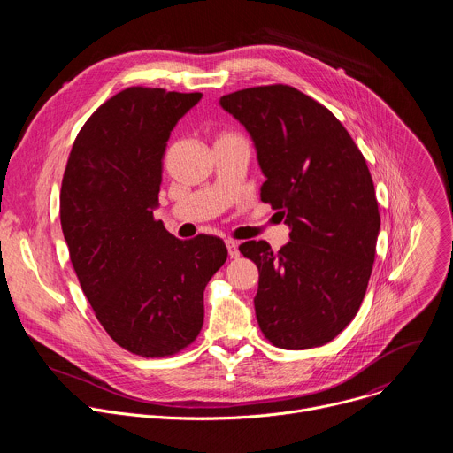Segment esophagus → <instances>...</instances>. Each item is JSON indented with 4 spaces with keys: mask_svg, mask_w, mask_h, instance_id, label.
<instances>
[{
    "mask_svg": "<svg viewBox=\"0 0 453 453\" xmlns=\"http://www.w3.org/2000/svg\"><path fill=\"white\" fill-rule=\"evenodd\" d=\"M226 245H227V252H229V256H231V257H238V256H240L238 242H234V240H227V242H226Z\"/></svg>",
    "mask_w": 453,
    "mask_h": 453,
    "instance_id": "1",
    "label": "esophagus"
}]
</instances>
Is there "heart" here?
I'll list each match as a JSON object with an SVG mask.
<instances>
[{"instance_id":"1","label":"heart","mask_w":453,"mask_h":453,"mask_svg":"<svg viewBox=\"0 0 453 453\" xmlns=\"http://www.w3.org/2000/svg\"><path fill=\"white\" fill-rule=\"evenodd\" d=\"M229 138H236L234 134H231V133H222L219 138H217V142H222V140H229Z\"/></svg>"}]
</instances>
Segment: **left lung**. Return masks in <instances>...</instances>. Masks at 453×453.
<instances>
[{
  "mask_svg": "<svg viewBox=\"0 0 453 453\" xmlns=\"http://www.w3.org/2000/svg\"><path fill=\"white\" fill-rule=\"evenodd\" d=\"M220 105L254 142L262 201L292 229L278 252L240 245L260 271L257 325L281 349L326 344L357 315L372 271L380 213L365 159L334 112L292 86L242 89Z\"/></svg>",
  "mask_w": 453,
  "mask_h": 453,
  "instance_id": "obj_1",
  "label": "left lung"
}]
</instances>
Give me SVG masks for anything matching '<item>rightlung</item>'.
I'll return each instance as SVG.
<instances>
[{
	"instance_id": "right-lung-1",
	"label": "right lung",
	"mask_w": 453,
	"mask_h": 453,
	"mask_svg": "<svg viewBox=\"0 0 453 453\" xmlns=\"http://www.w3.org/2000/svg\"><path fill=\"white\" fill-rule=\"evenodd\" d=\"M201 98L116 93L81 128L62 177L60 226L79 283L107 335L145 358L197 339L204 288L227 257L220 238L179 240L154 219L166 142Z\"/></svg>"
}]
</instances>
